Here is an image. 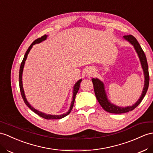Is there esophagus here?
Segmentation results:
<instances>
[{
	"label": "esophagus",
	"instance_id": "34e87169",
	"mask_svg": "<svg viewBox=\"0 0 153 153\" xmlns=\"http://www.w3.org/2000/svg\"><path fill=\"white\" fill-rule=\"evenodd\" d=\"M88 75H89V76H90V75H91V74H92V72H89L88 73Z\"/></svg>",
	"mask_w": 153,
	"mask_h": 153
}]
</instances>
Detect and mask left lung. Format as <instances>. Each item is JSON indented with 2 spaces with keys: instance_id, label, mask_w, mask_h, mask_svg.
<instances>
[{
  "instance_id": "obj_1",
  "label": "left lung",
  "mask_w": 153,
  "mask_h": 153,
  "mask_svg": "<svg viewBox=\"0 0 153 153\" xmlns=\"http://www.w3.org/2000/svg\"><path fill=\"white\" fill-rule=\"evenodd\" d=\"M123 39L126 41H127V42L131 44L132 45H133L137 56H138L144 74V85L140 97L137 100L135 104H134L132 106L122 107L116 106L114 105V104L111 103L108 100L105 91V84H104V83L101 80L97 79V78L92 79L91 80L93 84H94L95 94L97 99L98 102L100 104V105L102 106L104 110L108 111V112L112 114L126 113L134 109L136 107H137L140 105L141 100L144 98L149 88V69L146 56H145L143 51L142 50V48H141L140 45L139 44L137 39L132 35L124 36Z\"/></svg>"
}]
</instances>
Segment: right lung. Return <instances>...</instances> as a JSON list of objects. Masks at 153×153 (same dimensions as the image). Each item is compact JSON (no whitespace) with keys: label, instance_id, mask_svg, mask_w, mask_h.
<instances>
[{"label":"right lung","instance_id":"1","mask_svg":"<svg viewBox=\"0 0 153 153\" xmlns=\"http://www.w3.org/2000/svg\"><path fill=\"white\" fill-rule=\"evenodd\" d=\"M47 36H47V35H44L43 36L41 37L40 38H38V39H36L34 42H33L30 45V46L28 47L27 51L26 52V53H25V54L24 56V58L23 59V61H22V62H21L20 69H19V87H20V91H21V95H22V97H23V100H24L25 103L26 104V105H27V106L31 110H32L33 111V112L36 113V114H38V115H39L40 117L46 119V120H59V119H62L63 117L67 116V115H68L71 112V111L72 110V108H73V105H74V100H75L76 94H77V92H78V91H79V89L80 88V85L81 82H82V79L79 80L75 83V84L74 85V86H73V100H72V101H71V106H70L68 112H66L65 114H61V115H51V114H45V113L42 112V111H39L38 110L35 109L34 108H33V106H32L30 105V103L28 102L27 99H26V96H25V94L24 89H23V80H23V79H22V77H23V68H24V66H25V61H26V59H27V58L28 54L29 53L30 51L31 50V48H32L33 45L42 42L43 41L47 39Z\"/></svg>","mask_w":153,"mask_h":153}]
</instances>
